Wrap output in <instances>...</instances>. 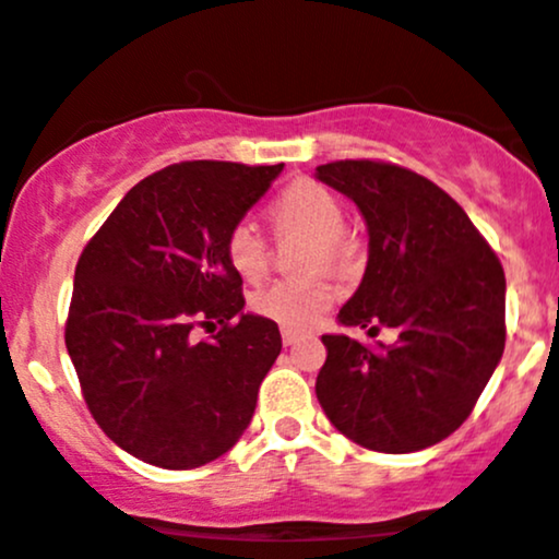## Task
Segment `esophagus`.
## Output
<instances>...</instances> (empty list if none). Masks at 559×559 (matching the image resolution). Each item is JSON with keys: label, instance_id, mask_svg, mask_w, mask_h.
<instances>
[{"label": "esophagus", "instance_id": "1", "mask_svg": "<svg viewBox=\"0 0 559 559\" xmlns=\"http://www.w3.org/2000/svg\"><path fill=\"white\" fill-rule=\"evenodd\" d=\"M281 338H284L286 346H292V344H297L301 336H299L297 331H292V329H281Z\"/></svg>", "mask_w": 559, "mask_h": 559}]
</instances>
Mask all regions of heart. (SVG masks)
Instances as JSON below:
<instances>
[{"label": "heart", "mask_w": 559, "mask_h": 559, "mask_svg": "<svg viewBox=\"0 0 559 559\" xmlns=\"http://www.w3.org/2000/svg\"><path fill=\"white\" fill-rule=\"evenodd\" d=\"M271 221L278 234L307 230V267L331 265L346 271L357 258V241L344 228V207L325 186L294 181L271 204ZM226 258L247 281H260L267 271V239L252 221H239L226 234ZM333 301V286L323 273L278 278L252 297V310L286 329H310Z\"/></svg>", "instance_id": "obj_1"}]
</instances>
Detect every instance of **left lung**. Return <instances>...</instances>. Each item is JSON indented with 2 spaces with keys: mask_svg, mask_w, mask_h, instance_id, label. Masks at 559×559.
I'll list each match as a JSON object with an SVG mask.
<instances>
[{
  "mask_svg": "<svg viewBox=\"0 0 559 559\" xmlns=\"http://www.w3.org/2000/svg\"><path fill=\"white\" fill-rule=\"evenodd\" d=\"M318 181L357 204L368 226L362 284L338 323L381 325L386 346L323 336L316 381L323 413L346 439L404 454L457 431L504 352V271L447 191L418 173L376 159L320 165Z\"/></svg>",
  "mask_w": 559,
  "mask_h": 559,
  "instance_id": "obj_1",
  "label": "left lung"
}]
</instances>
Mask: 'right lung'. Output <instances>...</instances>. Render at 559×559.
Returning <instances> with one entry per match:
<instances>
[{
	"label": "right lung",
	"instance_id": "right-lung-1",
	"mask_svg": "<svg viewBox=\"0 0 559 559\" xmlns=\"http://www.w3.org/2000/svg\"><path fill=\"white\" fill-rule=\"evenodd\" d=\"M284 165L191 159L120 199L75 265L66 346L88 413L165 471L226 454L281 355L273 320L243 312L226 234ZM204 328L210 340H197Z\"/></svg>",
	"mask_w": 559,
	"mask_h": 559
}]
</instances>
